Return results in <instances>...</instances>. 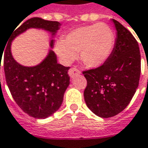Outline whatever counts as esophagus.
<instances>
[{
  "instance_id": "34e87169",
  "label": "esophagus",
  "mask_w": 148,
  "mask_h": 148,
  "mask_svg": "<svg viewBox=\"0 0 148 148\" xmlns=\"http://www.w3.org/2000/svg\"><path fill=\"white\" fill-rule=\"evenodd\" d=\"M79 74H80V71L79 70V69L77 68V67H73V68H71L69 70V75L71 77V78H74V76H77V75H79Z\"/></svg>"
}]
</instances>
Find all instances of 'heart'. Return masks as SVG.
<instances>
[{
	"mask_svg": "<svg viewBox=\"0 0 148 148\" xmlns=\"http://www.w3.org/2000/svg\"><path fill=\"white\" fill-rule=\"evenodd\" d=\"M113 46L112 30L106 23L100 22L70 31L65 39L57 42L55 52L65 64H70L80 53L85 65L97 68L106 61Z\"/></svg>",
	"mask_w": 148,
	"mask_h": 148,
	"instance_id": "1",
	"label": "heart"
}]
</instances>
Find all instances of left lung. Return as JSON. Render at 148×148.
<instances>
[{
	"mask_svg": "<svg viewBox=\"0 0 148 148\" xmlns=\"http://www.w3.org/2000/svg\"><path fill=\"white\" fill-rule=\"evenodd\" d=\"M116 38L106 61L83 71L87 80L84 97L88 108L102 118L115 116L129 105L139 84L141 54L138 42L124 26L112 19Z\"/></svg>",
	"mask_w": 148,
	"mask_h": 148,
	"instance_id": "8db88e82",
	"label": "left lung"
}]
</instances>
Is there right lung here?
I'll return each mask as SVG.
<instances>
[{"label": "right lung", "mask_w": 148, "mask_h": 148, "mask_svg": "<svg viewBox=\"0 0 148 148\" xmlns=\"http://www.w3.org/2000/svg\"><path fill=\"white\" fill-rule=\"evenodd\" d=\"M60 25L58 22L47 21L40 17L28 19L12 32L6 42L5 50H3L5 80L14 100L25 113L37 119L52 116L61 106L64 92L69 85V67L58 64L53 50H49L48 56L38 65H21L13 58L11 45L16 37L29 28L43 29L54 36ZM53 40H51V48L53 47Z\"/></svg>", "instance_id": "right-lung-1"}]
</instances>
